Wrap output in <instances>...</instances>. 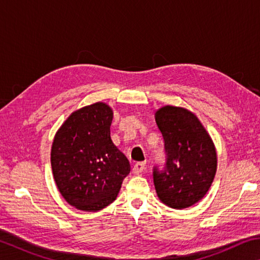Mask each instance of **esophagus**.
<instances>
[{
	"label": "esophagus",
	"instance_id": "1",
	"mask_svg": "<svg viewBox=\"0 0 260 260\" xmlns=\"http://www.w3.org/2000/svg\"><path fill=\"white\" fill-rule=\"evenodd\" d=\"M144 166H146V162H143V161L136 162V164L133 166V173L134 174L142 173L143 170H144Z\"/></svg>",
	"mask_w": 260,
	"mask_h": 260
}]
</instances>
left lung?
<instances>
[{
	"label": "left lung",
	"mask_w": 260,
	"mask_h": 260,
	"mask_svg": "<svg viewBox=\"0 0 260 260\" xmlns=\"http://www.w3.org/2000/svg\"><path fill=\"white\" fill-rule=\"evenodd\" d=\"M165 141L166 166L153 169L158 199L172 209L196 204L209 191L217 172V150L196 114L181 107L165 105L155 113Z\"/></svg>",
	"instance_id": "obj_1"
}]
</instances>
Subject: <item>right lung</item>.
Returning <instances> with one entry per match:
<instances>
[{
  "label": "right lung",
  "mask_w": 260,
  "mask_h": 260,
  "mask_svg": "<svg viewBox=\"0 0 260 260\" xmlns=\"http://www.w3.org/2000/svg\"><path fill=\"white\" fill-rule=\"evenodd\" d=\"M112 119L107 103L87 105L70 114L52 141L57 189L78 210L96 212L111 204L131 172L128 159L110 136Z\"/></svg>",
  "instance_id": "1"
}]
</instances>
